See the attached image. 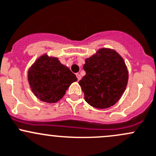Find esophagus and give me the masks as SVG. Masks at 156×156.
Masks as SVG:
<instances>
[{"instance_id": "obj_1", "label": "esophagus", "mask_w": 156, "mask_h": 156, "mask_svg": "<svg viewBox=\"0 0 156 156\" xmlns=\"http://www.w3.org/2000/svg\"><path fill=\"white\" fill-rule=\"evenodd\" d=\"M76 77L78 78V81H80L81 79V76L80 75V74H76Z\"/></svg>"}]
</instances>
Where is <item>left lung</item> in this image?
I'll list each match as a JSON object with an SVG mask.
<instances>
[{
    "instance_id": "obj_1",
    "label": "left lung",
    "mask_w": 156,
    "mask_h": 156,
    "mask_svg": "<svg viewBox=\"0 0 156 156\" xmlns=\"http://www.w3.org/2000/svg\"><path fill=\"white\" fill-rule=\"evenodd\" d=\"M86 75L78 84L85 101L97 108L113 106L126 88L128 72L122 56L111 49H100L85 60Z\"/></svg>"
}]
</instances>
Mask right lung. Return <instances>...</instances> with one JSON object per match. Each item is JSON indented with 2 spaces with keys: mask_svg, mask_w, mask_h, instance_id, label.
<instances>
[{
  "mask_svg": "<svg viewBox=\"0 0 156 156\" xmlns=\"http://www.w3.org/2000/svg\"><path fill=\"white\" fill-rule=\"evenodd\" d=\"M31 90L41 101L54 103L66 94L71 84L78 81L75 75L57 58L44 55L29 70Z\"/></svg>",
  "mask_w": 156,
  "mask_h": 156,
  "instance_id": "1",
  "label": "right lung"
}]
</instances>
